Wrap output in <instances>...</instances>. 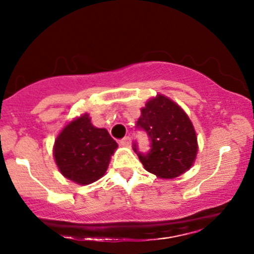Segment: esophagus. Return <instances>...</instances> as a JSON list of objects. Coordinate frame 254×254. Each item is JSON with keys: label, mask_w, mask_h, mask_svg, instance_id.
<instances>
[{"label": "esophagus", "mask_w": 254, "mask_h": 254, "mask_svg": "<svg viewBox=\"0 0 254 254\" xmlns=\"http://www.w3.org/2000/svg\"><path fill=\"white\" fill-rule=\"evenodd\" d=\"M119 143H121V145H123V147H130L131 137L130 136H125L124 138H122L121 141H119Z\"/></svg>", "instance_id": "1"}]
</instances>
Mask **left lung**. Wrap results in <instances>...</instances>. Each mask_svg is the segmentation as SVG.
I'll return each instance as SVG.
<instances>
[{
    "label": "left lung",
    "mask_w": 254,
    "mask_h": 254,
    "mask_svg": "<svg viewBox=\"0 0 254 254\" xmlns=\"http://www.w3.org/2000/svg\"><path fill=\"white\" fill-rule=\"evenodd\" d=\"M136 127L147 132L150 149H132L144 168L155 176L172 179L188 171L197 154V137L188 115L171 99L159 94L142 109Z\"/></svg>",
    "instance_id": "left-lung-1"
}]
</instances>
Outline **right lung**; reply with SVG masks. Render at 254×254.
<instances>
[{
    "mask_svg": "<svg viewBox=\"0 0 254 254\" xmlns=\"http://www.w3.org/2000/svg\"><path fill=\"white\" fill-rule=\"evenodd\" d=\"M117 147L107 130L93 127L86 113L69 123L58 135L54 154L64 177L87 185L104 176Z\"/></svg>",
    "mask_w": 254,
    "mask_h": 254,
    "instance_id": "obj_1",
    "label": "right lung"
}]
</instances>
